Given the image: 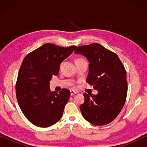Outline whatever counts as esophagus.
I'll use <instances>...</instances> for the list:
<instances>
[{
  "label": "esophagus",
  "instance_id": "34e87169",
  "mask_svg": "<svg viewBox=\"0 0 147 147\" xmlns=\"http://www.w3.org/2000/svg\"><path fill=\"white\" fill-rule=\"evenodd\" d=\"M77 92L76 91H74V90H70V95L71 96H74V94H76Z\"/></svg>",
  "mask_w": 147,
  "mask_h": 147
}]
</instances>
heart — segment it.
<instances>
[{"instance_id": "obj_1", "label": "heart", "mask_w": 147, "mask_h": 147, "mask_svg": "<svg viewBox=\"0 0 147 147\" xmlns=\"http://www.w3.org/2000/svg\"><path fill=\"white\" fill-rule=\"evenodd\" d=\"M82 60H84L83 59H81V58H78V59H77L76 60V61H82Z\"/></svg>"}]
</instances>
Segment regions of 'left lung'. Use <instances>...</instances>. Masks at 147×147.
I'll list each match as a JSON object with an SVG mask.
<instances>
[{"mask_svg":"<svg viewBox=\"0 0 147 147\" xmlns=\"http://www.w3.org/2000/svg\"><path fill=\"white\" fill-rule=\"evenodd\" d=\"M76 53L89 61L86 82L98 90L96 95L84 94L80 106L84 118L96 126L109 124L115 119L126 102L128 85L124 65L115 53L98 43L79 46Z\"/></svg>","mask_w":147,"mask_h":147,"instance_id":"obj_1","label":"left lung"}]
</instances>
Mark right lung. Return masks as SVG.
<instances>
[{
    "label": "right lung",
    "mask_w": 147,
    "mask_h": 147,
    "mask_svg": "<svg viewBox=\"0 0 147 147\" xmlns=\"http://www.w3.org/2000/svg\"><path fill=\"white\" fill-rule=\"evenodd\" d=\"M76 47L45 43L24 58L15 86L16 96L22 112L35 126L49 127L62 117L70 92L65 88L59 93L51 92L49 82Z\"/></svg>",
    "instance_id": "1"
}]
</instances>
